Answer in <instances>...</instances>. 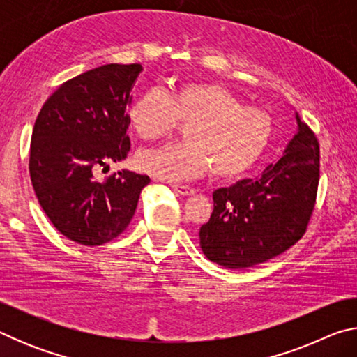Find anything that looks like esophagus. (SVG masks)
Here are the masks:
<instances>
[{
    "label": "esophagus",
    "instance_id": "obj_1",
    "mask_svg": "<svg viewBox=\"0 0 357 357\" xmlns=\"http://www.w3.org/2000/svg\"><path fill=\"white\" fill-rule=\"evenodd\" d=\"M172 187H173V190H174V192H178L179 195H184V197H185V195H192V193L195 192V190L192 189L190 185H183V184H172Z\"/></svg>",
    "mask_w": 357,
    "mask_h": 357
}]
</instances>
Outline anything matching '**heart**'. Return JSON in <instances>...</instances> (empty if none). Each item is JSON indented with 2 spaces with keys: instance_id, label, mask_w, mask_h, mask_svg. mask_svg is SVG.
I'll return each instance as SVG.
<instances>
[{
  "instance_id": "heart-1",
  "label": "heart",
  "mask_w": 357,
  "mask_h": 357,
  "mask_svg": "<svg viewBox=\"0 0 357 357\" xmlns=\"http://www.w3.org/2000/svg\"><path fill=\"white\" fill-rule=\"evenodd\" d=\"M128 118L142 140H159L187 124V140L144 149L137 155L142 172L184 181L211 170L217 179H238L258 164L274 134V121L249 107L217 82H185L170 94L151 88L132 102Z\"/></svg>"
}]
</instances>
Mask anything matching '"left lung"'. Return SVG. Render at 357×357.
I'll return each instance as SVG.
<instances>
[{
  "label": "left lung",
  "instance_id": "1",
  "mask_svg": "<svg viewBox=\"0 0 357 357\" xmlns=\"http://www.w3.org/2000/svg\"><path fill=\"white\" fill-rule=\"evenodd\" d=\"M298 132L282 159L257 179L213 193L214 211L200 228L204 255L228 269L250 268L280 255L304 236L315 208L319 144L296 113Z\"/></svg>",
  "mask_w": 357,
  "mask_h": 357
}]
</instances>
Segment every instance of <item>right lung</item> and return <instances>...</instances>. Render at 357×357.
Segmentation results:
<instances>
[{"label":"right lung","instance_id":"add662e5","mask_svg":"<svg viewBox=\"0 0 357 357\" xmlns=\"http://www.w3.org/2000/svg\"><path fill=\"white\" fill-rule=\"evenodd\" d=\"M142 64H105L63 83L40 108L29 149V176L42 209L59 233L102 245L124 231L149 176L94 172L129 154L132 84Z\"/></svg>","mask_w":357,"mask_h":357}]
</instances>
